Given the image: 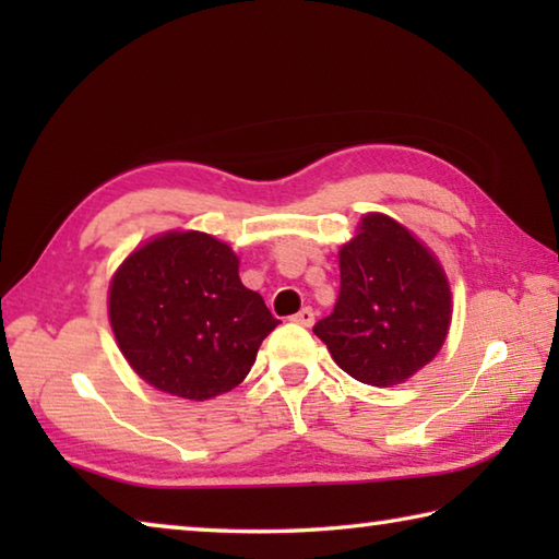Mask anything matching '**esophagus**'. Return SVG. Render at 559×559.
I'll return each instance as SVG.
<instances>
[{
    "instance_id": "esophagus-1",
    "label": "esophagus",
    "mask_w": 559,
    "mask_h": 559,
    "mask_svg": "<svg viewBox=\"0 0 559 559\" xmlns=\"http://www.w3.org/2000/svg\"><path fill=\"white\" fill-rule=\"evenodd\" d=\"M293 323H298V325H302V328H310L316 323V310L313 308H300L296 316H293Z\"/></svg>"
}]
</instances>
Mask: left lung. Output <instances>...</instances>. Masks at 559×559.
Instances as JSON below:
<instances>
[{
  "instance_id": "left-lung-1",
  "label": "left lung",
  "mask_w": 559,
  "mask_h": 559,
  "mask_svg": "<svg viewBox=\"0 0 559 559\" xmlns=\"http://www.w3.org/2000/svg\"><path fill=\"white\" fill-rule=\"evenodd\" d=\"M449 320L451 290L439 261L402 224L370 214L340 251L335 308L313 333L357 382L392 386L431 362Z\"/></svg>"
}]
</instances>
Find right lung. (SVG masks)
<instances>
[{"instance_id": "obj_1", "label": "right lung", "mask_w": 559, "mask_h": 559, "mask_svg": "<svg viewBox=\"0 0 559 559\" xmlns=\"http://www.w3.org/2000/svg\"><path fill=\"white\" fill-rule=\"evenodd\" d=\"M281 320L239 278L229 246L169 231L130 253L110 283V325L132 370L185 400L229 392Z\"/></svg>"}]
</instances>
